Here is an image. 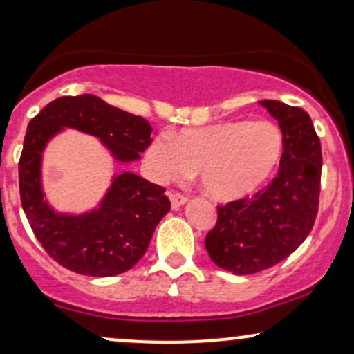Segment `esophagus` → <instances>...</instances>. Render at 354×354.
<instances>
[{
    "label": "esophagus",
    "instance_id": "1",
    "mask_svg": "<svg viewBox=\"0 0 354 354\" xmlns=\"http://www.w3.org/2000/svg\"><path fill=\"white\" fill-rule=\"evenodd\" d=\"M169 198H170V202H172V209L182 207V205L187 202V197L182 196V194H178V192H172V190L169 192Z\"/></svg>",
    "mask_w": 354,
    "mask_h": 354
}]
</instances>
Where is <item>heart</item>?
I'll list each match as a JSON object with an SVG mask.
<instances>
[{
	"mask_svg": "<svg viewBox=\"0 0 354 354\" xmlns=\"http://www.w3.org/2000/svg\"><path fill=\"white\" fill-rule=\"evenodd\" d=\"M284 137L269 120H230L158 135L145 152L147 169L158 182L197 172L205 194L237 201L264 187L281 164Z\"/></svg>",
	"mask_w": 354,
	"mask_h": 354,
	"instance_id": "b5f03b06",
	"label": "heart"
}]
</instances>
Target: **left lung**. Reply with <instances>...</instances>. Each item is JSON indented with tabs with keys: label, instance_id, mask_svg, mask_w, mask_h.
<instances>
[{
	"label": "left lung",
	"instance_id": "obj_1",
	"mask_svg": "<svg viewBox=\"0 0 354 354\" xmlns=\"http://www.w3.org/2000/svg\"><path fill=\"white\" fill-rule=\"evenodd\" d=\"M281 127L284 153L279 172L252 198L217 205V222L205 236V249L219 268L254 274L291 256L311 232L321 185L319 137L299 106L261 100Z\"/></svg>",
	"mask_w": 354,
	"mask_h": 354
}]
</instances>
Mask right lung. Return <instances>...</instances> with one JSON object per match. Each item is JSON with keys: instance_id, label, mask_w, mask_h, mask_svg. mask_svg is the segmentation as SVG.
Wrapping results in <instances>:
<instances>
[{"instance_id": "add662e5", "label": "right lung", "mask_w": 354, "mask_h": 354, "mask_svg": "<svg viewBox=\"0 0 354 354\" xmlns=\"http://www.w3.org/2000/svg\"><path fill=\"white\" fill-rule=\"evenodd\" d=\"M65 127L98 137L122 164L140 158L152 142V127L95 95L59 97L28 124L19 157L21 205L43 249L77 274L117 276L142 259L170 201L164 187L124 172L113 177L98 209L78 216L55 212L41 189V153Z\"/></svg>"}]
</instances>
